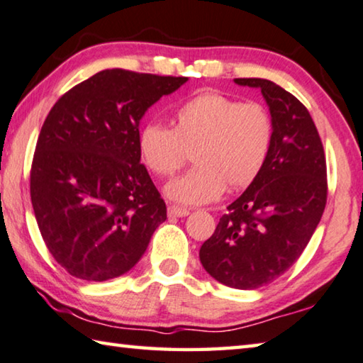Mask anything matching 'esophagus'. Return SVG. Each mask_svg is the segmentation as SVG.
<instances>
[{
    "mask_svg": "<svg viewBox=\"0 0 363 363\" xmlns=\"http://www.w3.org/2000/svg\"><path fill=\"white\" fill-rule=\"evenodd\" d=\"M169 216L170 217H186L189 214L188 209H183V208H178V206H169Z\"/></svg>",
    "mask_w": 363,
    "mask_h": 363,
    "instance_id": "esophagus-1",
    "label": "esophagus"
}]
</instances>
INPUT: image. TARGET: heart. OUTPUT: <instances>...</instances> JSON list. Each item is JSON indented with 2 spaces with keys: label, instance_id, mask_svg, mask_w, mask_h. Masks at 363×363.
Masks as SVG:
<instances>
[{
  "label": "heart",
  "instance_id": "obj_1",
  "mask_svg": "<svg viewBox=\"0 0 363 363\" xmlns=\"http://www.w3.org/2000/svg\"><path fill=\"white\" fill-rule=\"evenodd\" d=\"M272 121L259 104H240L219 92H201L172 113V130L146 123L138 136L139 154L150 170L169 177L186 162L194 167L172 180L165 194L186 206L211 203L225 191L248 186L266 164Z\"/></svg>",
  "mask_w": 363,
  "mask_h": 363
}]
</instances>
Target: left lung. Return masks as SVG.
I'll return each instance as SVG.
<instances>
[{
    "label": "left lung",
    "mask_w": 363,
    "mask_h": 363,
    "mask_svg": "<svg viewBox=\"0 0 363 363\" xmlns=\"http://www.w3.org/2000/svg\"><path fill=\"white\" fill-rule=\"evenodd\" d=\"M233 82L261 91L271 113L272 144L259 175L228 206L199 259L216 281L252 291L282 276L308 245L326 206V159L298 99L267 79Z\"/></svg>",
    "instance_id": "left-lung-1"
}]
</instances>
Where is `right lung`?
I'll list each match as a JSON object with an SVG mask.
<instances>
[{
    "label": "right lung",
    "instance_id": "right-lung-1",
    "mask_svg": "<svg viewBox=\"0 0 363 363\" xmlns=\"http://www.w3.org/2000/svg\"><path fill=\"white\" fill-rule=\"evenodd\" d=\"M188 77L100 71L50 110L30 199L50 253L71 276L104 282L143 258L167 208L141 164L139 123Z\"/></svg>",
    "mask_w": 363,
    "mask_h": 363
}]
</instances>
